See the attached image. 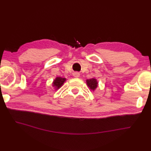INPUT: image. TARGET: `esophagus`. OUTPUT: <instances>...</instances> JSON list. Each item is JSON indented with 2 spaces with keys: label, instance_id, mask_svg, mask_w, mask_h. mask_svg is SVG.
<instances>
[{
  "label": "esophagus",
  "instance_id": "esophagus-1",
  "mask_svg": "<svg viewBox=\"0 0 151 151\" xmlns=\"http://www.w3.org/2000/svg\"><path fill=\"white\" fill-rule=\"evenodd\" d=\"M73 76H74V77H75V78H78L80 76V73L78 72H76L73 74Z\"/></svg>",
  "mask_w": 151,
  "mask_h": 151
}]
</instances>
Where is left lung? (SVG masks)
Returning a JSON list of instances; mask_svg holds the SVG:
<instances>
[{
    "mask_svg": "<svg viewBox=\"0 0 151 151\" xmlns=\"http://www.w3.org/2000/svg\"><path fill=\"white\" fill-rule=\"evenodd\" d=\"M86 84L88 86V88L92 91H95L98 87V82L97 80L93 78L89 80H86Z\"/></svg>",
    "mask_w": 151,
    "mask_h": 151,
    "instance_id": "obj_1",
    "label": "left lung"
}]
</instances>
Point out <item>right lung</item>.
<instances>
[{
	"label": "right lung",
	"instance_id": "add662e5",
	"mask_svg": "<svg viewBox=\"0 0 151 151\" xmlns=\"http://www.w3.org/2000/svg\"><path fill=\"white\" fill-rule=\"evenodd\" d=\"M66 81V78H62L60 76V77H56L54 80L52 82V86L55 89V90H57L59 88L62 87V85L64 84V82Z\"/></svg>",
	"mask_w": 151,
	"mask_h": 151
}]
</instances>
